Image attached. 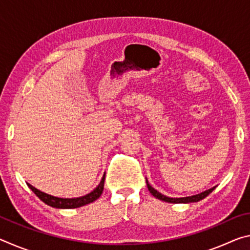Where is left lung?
I'll use <instances>...</instances> for the list:
<instances>
[{
  "label": "left lung",
  "mask_w": 250,
  "mask_h": 250,
  "mask_svg": "<svg viewBox=\"0 0 250 250\" xmlns=\"http://www.w3.org/2000/svg\"><path fill=\"white\" fill-rule=\"evenodd\" d=\"M146 185H147V188H149L150 193L153 195L154 197L159 198L161 201H164V202H167V203H192V202H198L203 200V198L206 197L208 195L209 193L213 192V189L215 188H211L209 189H207V191L203 192L201 194H197V195H193V196H188V197H181V198H172V197H167L166 195H162V194L159 193L156 189H154L152 186L149 184V182L146 181Z\"/></svg>",
  "instance_id": "1"
}]
</instances>
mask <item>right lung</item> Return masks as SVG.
Wrapping results in <instances>:
<instances>
[{
	"label": "right lung",
	"mask_w": 250,
	"mask_h": 250,
	"mask_svg": "<svg viewBox=\"0 0 250 250\" xmlns=\"http://www.w3.org/2000/svg\"><path fill=\"white\" fill-rule=\"evenodd\" d=\"M104 177H105V174L103 176V180H101L100 184L97 186L94 191L90 192L89 194H87V195L82 196V197H77V198L55 197L52 195H48V194H46L44 192H41L40 189L35 188L31 184L27 183V185H28V188L36 194V196L39 197L41 201H43L45 204L55 207V208H77V207H82L83 205L89 204V203L95 202L97 198L100 197V195L103 194V191H104Z\"/></svg>",
	"instance_id": "obj_1"
}]
</instances>
